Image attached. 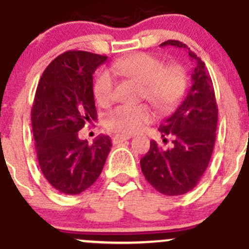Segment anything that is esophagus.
<instances>
[{
	"mask_svg": "<svg viewBox=\"0 0 249 249\" xmlns=\"http://www.w3.org/2000/svg\"><path fill=\"white\" fill-rule=\"evenodd\" d=\"M129 139H131V135H120V134H117V135H114V136H113L112 141H113V143H115V144H117V143L124 142V141H126V140H129Z\"/></svg>",
	"mask_w": 249,
	"mask_h": 249,
	"instance_id": "34e87169",
	"label": "esophagus"
}]
</instances>
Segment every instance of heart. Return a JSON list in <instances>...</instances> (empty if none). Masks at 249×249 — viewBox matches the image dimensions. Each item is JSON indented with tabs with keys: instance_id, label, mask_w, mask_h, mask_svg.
<instances>
[{
	"instance_id": "b5f03b06",
	"label": "heart",
	"mask_w": 249,
	"mask_h": 249,
	"mask_svg": "<svg viewBox=\"0 0 249 249\" xmlns=\"http://www.w3.org/2000/svg\"><path fill=\"white\" fill-rule=\"evenodd\" d=\"M112 71L117 76L142 85V95L160 112L175 108L184 96L187 77L180 66L165 67L161 60L153 55L137 53L113 62ZM95 99L102 107L114 100V83L109 74L102 73L94 87ZM154 119V113L147 105L119 106L106 115V126L119 134L140 131L143 125Z\"/></svg>"
}]
</instances>
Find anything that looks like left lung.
Masks as SVG:
<instances>
[{
    "label": "left lung",
    "instance_id": "8db88e82",
    "mask_svg": "<svg viewBox=\"0 0 249 249\" xmlns=\"http://www.w3.org/2000/svg\"><path fill=\"white\" fill-rule=\"evenodd\" d=\"M182 48L195 69L192 87L177 109L159 126L162 142L172 137L173 145L164 149L155 141L141 159L145 179L159 193L176 196L196 187L212 157L218 123L213 83L205 64L184 43L169 39L160 47Z\"/></svg>",
    "mask_w": 249,
    "mask_h": 249
}]
</instances>
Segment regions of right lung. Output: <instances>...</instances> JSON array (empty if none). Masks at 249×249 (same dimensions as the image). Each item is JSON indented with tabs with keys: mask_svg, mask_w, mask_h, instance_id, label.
<instances>
[{
	"mask_svg": "<svg viewBox=\"0 0 249 249\" xmlns=\"http://www.w3.org/2000/svg\"><path fill=\"white\" fill-rule=\"evenodd\" d=\"M107 56L69 50L44 70L31 110L39 167L48 182L67 195L80 194L101 175L112 142L97 137L91 144L78 131L96 119L92 74Z\"/></svg>",
	"mask_w": 249,
	"mask_h": 249,
	"instance_id": "obj_1",
	"label": "right lung"
}]
</instances>
